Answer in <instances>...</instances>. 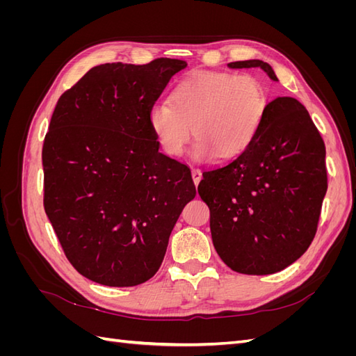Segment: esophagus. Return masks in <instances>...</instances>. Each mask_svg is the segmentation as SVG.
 <instances>
[{"instance_id":"34e87169","label":"esophagus","mask_w":356,"mask_h":356,"mask_svg":"<svg viewBox=\"0 0 356 356\" xmlns=\"http://www.w3.org/2000/svg\"><path fill=\"white\" fill-rule=\"evenodd\" d=\"M191 178H193V181H195V184L197 186L202 179V170L199 168L191 169Z\"/></svg>"}]
</instances>
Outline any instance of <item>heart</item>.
Here are the masks:
<instances>
[{"instance_id": "b5f03b06", "label": "heart", "mask_w": 356, "mask_h": 356, "mask_svg": "<svg viewBox=\"0 0 356 356\" xmlns=\"http://www.w3.org/2000/svg\"><path fill=\"white\" fill-rule=\"evenodd\" d=\"M267 110L263 83L252 74L203 71L181 81L172 102L157 101L148 110V126L159 145L178 157L195 131L196 160L241 154L252 143Z\"/></svg>"}]
</instances>
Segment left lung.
<instances>
[{
    "instance_id": "obj_1",
    "label": "left lung",
    "mask_w": 356,
    "mask_h": 356,
    "mask_svg": "<svg viewBox=\"0 0 356 356\" xmlns=\"http://www.w3.org/2000/svg\"><path fill=\"white\" fill-rule=\"evenodd\" d=\"M229 67L261 68L277 80L258 59ZM327 187L324 139L303 104L279 96L267 104L252 143L229 165L203 172L197 191L221 260L238 273L270 275L310 246Z\"/></svg>"
}]
</instances>
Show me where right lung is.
<instances>
[{
	"instance_id": "right-lung-1",
	"label": "right lung",
	"mask_w": 356,
	"mask_h": 356,
	"mask_svg": "<svg viewBox=\"0 0 356 356\" xmlns=\"http://www.w3.org/2000/svg\"><path fill=\"white\" fill-rule=\"evenodd\" d=\"M184 60L104 63L59 98L42 144L44 211L72 267L106 286L153 277L182 208L190 168L159 153L148 110Z\"/></svg>"
}]
</instances>
